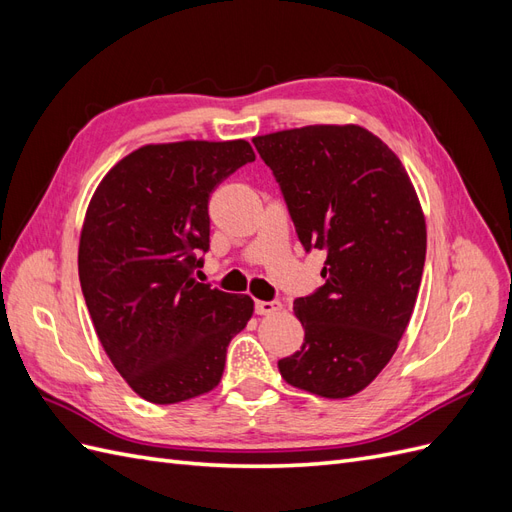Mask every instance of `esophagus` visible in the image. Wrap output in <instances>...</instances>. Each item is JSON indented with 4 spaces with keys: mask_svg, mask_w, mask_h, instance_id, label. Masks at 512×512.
Here are the masks:
<instances>
[{
    "mask_svg": "<svg viewBox=\"0 0 512 512\" xmlns=\"http://www.w3.org/2000/svg\"><path fill=\"white\" fill-rule=\"evenodd\" d=\"M282 309V303L280 301H256L254 303V312L258 316H271V314H277Z\"/></svg>",
    "mask_w": 512,
    "mask_h": 512,
    "instance_id": "1",
    "label": "esophagus"
}]
</instances>
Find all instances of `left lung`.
<instances>
[{"mask_svg":"<svg viewBox=\"0 0 512 512\" xmlns=\"http://www.w3.org/2000/svg\"><path fill=\"white\" fill-rule=\"evenodd\" d=\"M305 252L322 250L324 284L294 301L305 329L282 378L320 397L363 391L391 361L421 286L427 232L406 168L359 126L256 136Z\"/></svg>","mask_w":512,"mask_h":512,"instance_id":"1","label":"left lung"}]
</instances>
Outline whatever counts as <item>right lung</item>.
<instances>
[{"instance_id": "add662e5", "label": "right lung", "mask_w": 512, "mask_h": 512, "mask_svg": "<svg viewBox=\"0 0 512 512\" xmlns=\"http://www.w3.org/2000/svg\"><path fill=\"white\" fill-rule=\"evenodd\" d=\"M256 156L245 141L147 145L91 198L79 245L83 297L108 359L151 404L218 386L230 339L252 318L247 294L196 282L209 252L215 185Z\"/></svg>"}]
</instances>
